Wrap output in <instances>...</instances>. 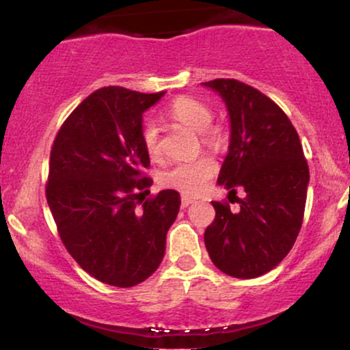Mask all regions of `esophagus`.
Listing matches in <instances>:
<instances>
[{
	"mask_svg": "<svg viewBox=\"0 0 350 350\" xmlns=\"http://www.w3.org/2000/svg\"><path fill=\"white\" fill-rule=\"evenodd\" d=\"M194 202H196V199L194 198H189V196H183V198H180V207H183V208L189 207V206H191V204H194Z\"/></svg>",
	"mask_w": 350,
	"mask_h": 350,
	"instance_id": "esophagus-1",
	"label": "esophagus"
}]
</instances>
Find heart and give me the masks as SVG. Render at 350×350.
Instances as JSON below:
<instances>
[{
    "instance_id": "b5f03b06",
    "label": "heart",
    "mask_w": 350,
    "mask_h": 350,
    "mask_svg": "<svg viewBox=\"0 0 350 350\" xmlns=\"http://www.w3.org/2000/svg\"><path fill=\"white\" fill-rule=\"evenodd\" d=\"M170 115L178 122L187 124L192 130L200 131L202 139L208 144L219 143V128L212 126V110L206 103L192 97H178L170 105ZM142 142L151 158H158L161 151L159 130L152 120H144L142 124ZM217 164L208 156L179 161L172 164L159 178L164 187L176 189L183 194H199L207 186L208 179L215 174Z\"/></svg>"
}]
</instances>
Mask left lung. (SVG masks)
I'll return each mask as SVG.
<instances>
[{
    "label": "left lung",
    "mask_w": 350,
    "mask_h": 350,
    "mask_svg": "<svg viewBox=\"0 0 350 350\" xmlns=\"http://www.w3.org/2000/svg\"><path fill=\"white\" fill-rule=\"evenodd\" d=\"M226 102L230 144L217 183L237 194L239 212L212 202L215 219L204 242L212 263L234 278H256L278 265L303 224L309 167L286 113L260 90L235 79L204 82Z\"/></svg>",
    "instance_id": "obj_1"
}]
</instances>
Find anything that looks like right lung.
Listing matches in <instances>:
<instances>
[{"instance_id": "1", "label": "right lung", "mask_w": 350, "mask_h": 350, "mask_svg": "<svg viewBox=\"0 0 350 350\" xmlns=\"http://www.w3.org/2000/svg\"><path fill=\"white\" fill-rule=\"evenodd\" d=\"M164 92L95 90L67 116L51 150L46 199L64 247L88 275L130 288L158 270L180 198L166 189L144 199L150 154L143 111Z\"/></svg>"}]
</instances>
